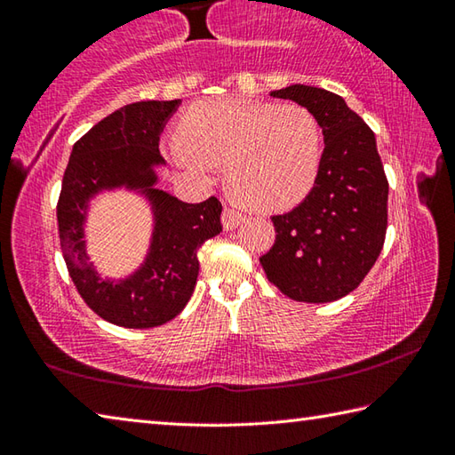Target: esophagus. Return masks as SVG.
I'll return each mask as SVG.
<instances>
[{"instance_id":"1","label":"esophagus","mask_w":455,"mask_h":455,"mask_svg":"<svg viewBox=\"0 0 455 455\" xmlns=\"http://www.w3.org/2000/svg\"><path fill=\"white\" fill-rule=\"evenodd\" d=\"M243 220H244V214L243 212H238L235 209H225V211H222V227H225L227 230L236 228Z\"/></svg>"}]
</instances>
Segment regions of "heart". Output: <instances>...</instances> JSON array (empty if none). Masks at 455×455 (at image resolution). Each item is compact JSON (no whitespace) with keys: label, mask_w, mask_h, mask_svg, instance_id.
<instances>
[{"label":"heart","mask_w":455,"mask_h":455,"mask_svg":"<svg viewBox=\"0 0 455 455\" xmlns=\"http://www.w3.org/2000/svg\"><path fill=\"white\" fill-rule=\"evenodd\" d=\"M321 148V124L305 106L209 98L184 112L172 156L190 171L225 166L228 188L243 204L281 211L313 187Z\"/></svg>","instance_id":"obj_1"}]
</instances>
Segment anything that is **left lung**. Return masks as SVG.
Masks as SVG:
<instances>
[{
	"label": "left lung",
	"instance_id": "1",
	"mask_svg": "<svg viewBox=\"0 0 455 455\" xmlns=\"http://www.w3.org/2000/svg\"><path fill=\"white\" fill-rule=\"evenodd\" d=\"M317 116L325 148L309 195L273 217L275 244L260 257L267 279L303 303H331L371 271L387 230L389 184L375 134L341 96L292 84L271 92Z\"/></svg>",
	"mask_w": 455,
	"mask_h": 455
}]
</instances>
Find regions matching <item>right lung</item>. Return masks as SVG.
Wrapping results in <instances>:
<instances>
[{
	"label": "right lung",
	"mask_w": 455,
	"mask_h": 455,
	"mask_svg": "<svg viewBox=\"0 0 455 455\" xmlns=\"http://www.w3.org/2000/svg\"><path fill=\"white\" fill-rule=\"evenodd\" d=\"M179 106L180 100H148L112 112L74 144L61 180L58 230L68 273L92 311L126 329L164 325L187 307L198 276L196 251L222 230L217 196L188 204L154 188V168L164 166L160 132ZM114 188L140 191L155 217L149 255L138 272L120 282L97 275L83 241L87 203Z\"/></svg>",
	"instance_id": "right-lung-1"
}]
</instances>
